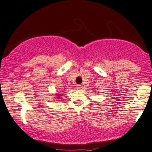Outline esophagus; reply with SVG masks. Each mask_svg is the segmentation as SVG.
<instances>
[{
  "label": "esophagus",
  "mask_w": 152,
  "mask_h": 152,
  "mask_svg": "<svg viewBox=\"0 0 152 152\" xmlns=\"http://www.w3.org/2000/svg\"><path fill=\"white\" fill-rule=\"evenodd\" d=\"M82 87H83V86H82V85H77V89H81L82 88Z\"/></svg>",
  "instance_id": "1"
}]
</instances>
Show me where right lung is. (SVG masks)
<instances>
[{
    "mask_svg": "<svg viewBox=\"0 0 152 152\" xmlns=\"http://www.w3.org/2000/svg\"><path fill=\"white\" fill-rule=\"evenodd\" d=\"M55 96H56V98L57 99H60L61 98V96H63V95H62V94H58V93H56V94H55Z\"/></svg>",
    "mask_w": 152,
    "mask_h": 152,
    "instance_id": "add662e5",
    "label": "right lung"
}]
</instances>
